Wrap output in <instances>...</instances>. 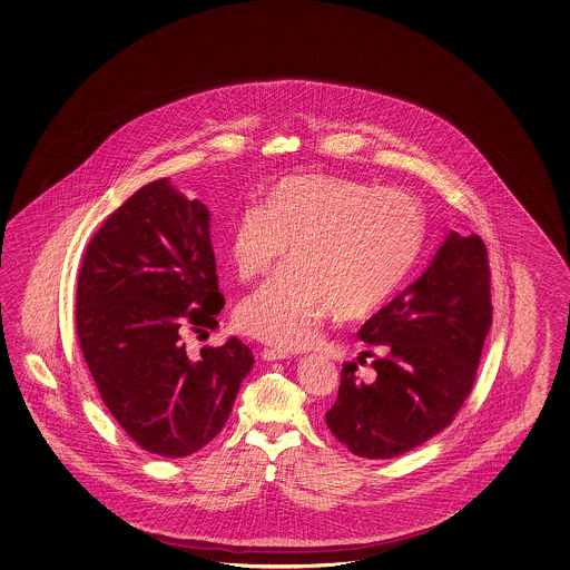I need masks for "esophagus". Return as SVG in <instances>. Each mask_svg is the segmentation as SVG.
<instances>
[{"label":"esophagus","mask_w":570,"mask_h":570,"mask_svg":"<svg viewBox=\"0 0 570 570\" xmlns=\"http://www.w3.org/2000/svg\"><path fill=\"white\" fill-rule=\"evenodd\" d=\"M262 356H264V361H284V358H291V352L279 350V347H264Z\"/></svg>","instance_id":"esophagus-1"}]
</instances>
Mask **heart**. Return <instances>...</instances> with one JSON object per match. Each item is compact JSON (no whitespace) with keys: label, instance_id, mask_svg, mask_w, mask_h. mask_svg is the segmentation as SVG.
I'll list each match as a JSON object with an SVG mask.
<instances>
[{"label":"heart","instance_id":"b5f03b06","mask_svg":"<svg viewBox=\"0 0 570 570\" xmlns=\"http://www.w3.org/2000/svg\"><path fill=\"white\" fill-rule=\"evenodd\" d=\"M422 235V206L403 189L288 177L265 204L240 209L230 228L228 253L240 279L267 274L292 243V265L243 298L236 321L267 344L311 346L334 308L358 320L383 305L414 264Z\"/></svg>","mask_w":570,"mask_h":570}]
</instances>
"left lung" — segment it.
Masks as SVG:
<instances>
[{"mask_svg": "<svg viewBox=\"0 0 570 570\" xmlns=\"http://www.w3.org/2000/svg\"><path fill=\"white\" fill-rule=\"evenodd\" d=\"M490 325L487 245L451 230L426 272L362 325V342L385 356H375L376 375L366 383L356 362H344L325 414L330 431L366 459L397 458L426 443L472 393Z\"/></svg>", "mask_w": 570, "mask_h": 570, "instance_id": "8db88e82", "label": "left lung"}]
</instances>
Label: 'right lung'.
<instances>
[{
	"label": "right lung",
	"instance_id": "right-lung-1",
	"mask_svg": "<svg viewBox=\"0 0 570 570\" xmlns=\"http://www.w3.org/2000/svg\"><path fill=\"white\" fill-rule=\"evenodd\" d=\"M224 296L209 212L168 179L115 209L83 253L76 332L119 426L160 458H187L223 431L253 354L230 337L189 354L185 334L218 327Z\"/></svg>",
	"mask_w": 570,
	"mask_h": 570
}]
</instances>
